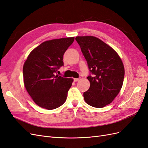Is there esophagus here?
Returning a JSON list of instances; mask_svg holds the SVG:
<instances>
[{
  "instance_id": "34e87169",
  "label": "esophagus",
  "mask_w": 148,
  "mask_h": 148,
  "mask_svg": "<svg viewBox=\"0 0 148 148\" xmlns=\"http://www.w3.org/2000/svg\"><path fill=\"white\" fill-rule=\"evenodd\" d=\"M73 80H74V82H77L79 81V78H74V79H73Z\"/></svg>"
}]
</instances>
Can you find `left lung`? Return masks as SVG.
Masks as SVG:
<instances>
[{
  "mask_svg": "<svg viewBox=\"0 0 148 148\" xmlns=\"http://www.w3.org/2000/svg\"><path fill=\"white\" fill-rule=\"evenodd\" d=\"M75 39L91 73L87 77L90 87L83 93L84 101L92 107L102 108L113 101L122 87V61L112 48L99 38L88 36Z\"/></svg>",
  "mask_w": 148,
  "mask_h": 148,
  "instance_id": "8db88e82",
  "label": "left lung"
}]
</instances>
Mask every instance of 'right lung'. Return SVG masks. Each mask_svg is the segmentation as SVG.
Wrapping results in <instances>:
<instances>
[{"instance_id": "add662e5", "label": "right lung", "mask_w": 148, "mask_h": 148, "mask_svg": "<svg viewBox=\"0 0 148 148\" xmlns=\"http://www.w3.org/2000/svg\"><path fill=\"white\" fill-rule=\"evenodd\" d=\"M74 39L71 37L44 42L31 52L25 62V86L39 107L52 110L65 102L73 79L56 75V73L64 65V54Z\"/></svg>"}]
</instances>
